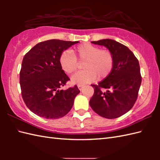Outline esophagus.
Masks as SVG:
<instances>
[{"label":"esophagus","instance_id":"esophagus-1","mask_svg":"<svg viewBox=\"0 0 160 160\" xmlns=\"http://www.w3.org/2000/svg\"><path fill=\"white\" fill-rule=\"evenodd\" d=\"M78 89H79V90L81 91L84 87V86H83V85H78Z\"/></svg>","mask_w":160,"mask_h":160}]
</instances>
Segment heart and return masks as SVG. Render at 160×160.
Returning <instances> with one entry per match:
<instances>
[{"label":"heart","mask_w":160,"mask_h":160,"mask_svg":"<svg viewBox=\"0 0 160 160\" xmlns=\"http://www.w3.org/2000/svg\"><path fill=\"white\" fill-rule=\"evenodd\" d=\"M73 55L69 51L60 54L59 63L64 72L71 74L78 68V61L84 62L83 71H78L71 78V82L83 85L92 82L96 79H104L109 76L113 69L114 58L113 54L107 49L85 43L78 46L73 51Z\"/></svg>","instance_id":"b5f03b06"}]
</instances>
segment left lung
<instances>
[{
  "mask_svg": "<svg viewBox=\"0 0 160 160\" xmlns=\"http://www.w3.org/2000/svg\"><path fill=\"white\" fill-rule=\"evenodd\" d=\"M91 42L106 47L113 54L114 64L109 76L98 85H91L94 87V93L89 104L102 117L119 118L133 107L138 98L142 82L138 60L127 47L114 40ZM103 89L107 91L103 92Z\"/></svg>",
  "mask_w": 160,
  "mask_h": 160,
  "instance_id": "8db88e82",
  "label": "left lung"
}]
</instances>
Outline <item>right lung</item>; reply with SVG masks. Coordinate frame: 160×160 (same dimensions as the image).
Masks as SVG:
<instances>
[{
	"mask_svg": "<svg viewBox=\"0 0 160 160\" xmlns=\"http://www.w3.org/2000/svg\"><path fill=\"white\" fill-rule=\"evenodd\" d=\"M78 41L49 40L39 42L23 58L20 71L22 99L33 113L46 119L64 117L80 93L76 85L63 90L70 79L61 69L60 54Z\"/></svg>",
	"mask_w": 160,
	"mask_h": 160,
	"instance_id": "right-lung-1",
	"label": "right lung"
}]
</instances>
